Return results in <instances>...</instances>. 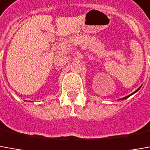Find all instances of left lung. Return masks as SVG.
I'll list each match as a JSON object with an SVG mask.
<instances>
[{"mask_svg": "<svg viewBox=\"0 0 150 150\" xmlns=\"http://www.w3.org/2000/svg\"><path fill=\"white\" fill-rule=\"evenodd\" d=\"M140 87H141V86H140ZM140 87H139V88L137 89V90H136V91H135V92H133L132 94V95H133V94H134V93H136V92H137V91H139V90H140ZM132 95H129V96H126V97H124V98H122V100H125V99H127V98H128L129 96H132Z\"/></svg>", "mask_w": 150, "mask_h": 150, "instance_id": "8db88e82", "label": "left lung"}]
</instances>
